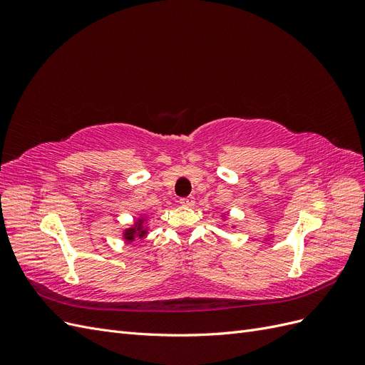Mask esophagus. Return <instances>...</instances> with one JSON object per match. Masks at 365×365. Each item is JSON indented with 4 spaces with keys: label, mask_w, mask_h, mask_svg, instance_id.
Returning a JSON list of instances; mask_svg holds the SVG:
<instances>
[{
    "label": "esophagus",
    "mask_w": 365,
    "mask_h": 365,
    "mask_svg": "<svg viewBox=\"0 0 365 365\" xmlns=\"http://www.w3.org/2000/svg\"><path fill=\"white\" fill-rule=\"evenodd\" d=\"M180 204H181V205H184V207H192V205H195V197H193V196L181 197V200H180Z\"/></svg>",
    "instance_id": "esophagus-1"
}]
</instances>
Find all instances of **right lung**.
<instances>
[{
	"label": "right lung",
	"mask_w": 365,
	"mask_h": 365,
	"mask_svg": "<svg viewBox=\"0 0 365 365\" xmlns=\"http://www.w3.org/2000/svg\"><path fill=\"white\" fill-rule=\"evenodd\" d=\"M145 235H146V230H143L141 220H137V225H135L134 228H129V230H126L125 239H126V240H129V242H132V240H134V237H135V236L145 237Z\"/></svg>",
	"instance_id": "add662e5"
}]
</instances>
